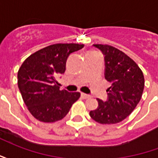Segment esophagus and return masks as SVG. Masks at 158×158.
Instances as JSON below:
<instances>
[{"label":"esophagus","mask_w":158,"mask_h":158,"mask_svg":"<svg viewBox=\"0 0 158 158\" xmlns=\"http://www.w3.org/2000/svg\"><path fill=\"white\" fill-rule=\"evenodd\" d=\"M81 96H82L84 99H88V98H90V96L89 95H87L85 93H81Z\"/></svg>","instance_id":"esophagus-1"}]
</instances>
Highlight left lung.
Returning a JSON list of instances; mask_svg holds the SVG:
<instances>
[{"mask_svg": "<svg viewBox=\"0 0 158 158\" xmlns=\"http://www.w3.org/2000/svg\"><path fill=\"white\" fill-rule=\"evenodd\" d=\"M105 56V79L112 83L106 102L97 99L98 106L89 116L102 124L122 122L132 113L142 96L145 79L136 62L112 45L96 44Z\"/></svg>", "mask_w": 158, "mask_h": 158, "instance_id": "left-lung-1", "label": "left lung"}]
</instances>
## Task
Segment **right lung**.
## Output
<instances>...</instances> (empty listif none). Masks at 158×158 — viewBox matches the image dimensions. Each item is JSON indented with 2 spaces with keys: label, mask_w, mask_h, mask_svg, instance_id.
<instances>
[{
  "label": "right lung",
  "mask_w": 158,
  "mask_h": 158,
  "mask_svg": "<svg viewBox=\"0 0 158 158\" xmlns=\"http://www.w3.org/2000/svg\"><path fill=\"white\" fill-rule=\"evenodd\" d=\"M80 44H54L40 49L23 62L18 72V85L29 113L40 122L54 123L68 114L79 92L60 89L56 77L64 73L66 62Z\"/></svg>",
  "instance_id": "add662e5"
}]
</instances>
